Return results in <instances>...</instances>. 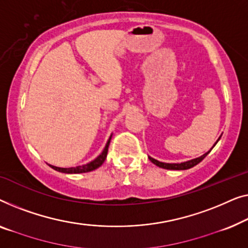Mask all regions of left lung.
Listing matches in <instances>:
<instances>
[{"label": "left lung", "mask_w": 248, "mask_h": 248, "mask_svg": "<svg viewBox=\"0 0 248 248\" xmlns=\"http://www.w3.org/2000/svg\"><path fill=\"white\" fill-rule=\"evenodd\" d=\"M219 140V139H218ZM217 140V141H218ZM216 145V144H215ZM214 145V146H215ZM214 148V147H212ZM211 148V149H212ZM211 149L210 151H209L208 153H205L204 155H202V156H200V157H198V158H195V159H192V160H189V162H184V163H180V164H169V163H162V162H158V160H156V159H154V158H152V157H149V160H152L153 163L155 164V165H157V166H159V167H162V169H166V170H187V169H191V167H193V166H195L197 165V164H199L201 162L202 159H203L205 156H207L209 153L211 152Z\"/></svg>", "instance_id": "1"}]
</instances>
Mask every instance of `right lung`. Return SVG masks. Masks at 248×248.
<instances>
[{
	"instance_id": "right-lung-1",
	"label": "right lung",
	"mask_w": 248,
	"mask_h": 248,
	"mask_svg": "<svg viewBox=\"0 0 248 248\" xmlns=\"http://www.w3.org/2000/svg\"><path fill=\"white\" fill-rule=\"evenodd\" d=\"M110 140H111V137L109 138V140H108L106 147H104L103 152L101 153V154L97 156V157L92 160V162H90L89 164H85V165H82V166H76V167H69V169H62V167H57V166H53V165H49L51 169H54L55 170H58V172H62V173H67V174H76V173H86V172H91V170L97 169V167H100L102 165L104 160L107 158V154H108V149H109V145H110Z\"/></svg>"
}]
</instances>
